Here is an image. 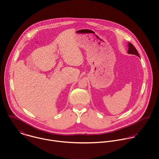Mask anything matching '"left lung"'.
<instances>
[{
  "label": "left lung",
  "instance_id": "8db88e82",
  "mask_svg": "<svg viewBox=\"0 0 159 159\" xmlns=\"http://www.w3.org/2000/svg\"><path fill=\"white\" fill-rule=\"evenodd\" d=\"M128 46H129L128 51V53L131 54H134V55H136L138 57H139V54L137 49H136V48L133 46V44H132L131 43H129Z\"/></svg>",
  "mask_w": 159,
  "mask_h": 159
}]
</instances>
